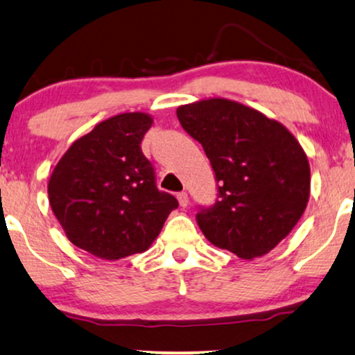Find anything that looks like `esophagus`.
<instances>
[{"label": "esophagus", "instance_id": "esophagus-1", "mask_svg": "<svg viewBox=\"0 0 355 355\" xmlns=\"http://www.w3.org/2000/svg\"><path fill=\"white\" fill-rule=\"evenodd\" d=\"M178 200H179V205L182 208H186L189 205V196L187 192H179L178 193Z\"/></svg>", "mask_w": 355, "mask_h": 355}]
</instances>
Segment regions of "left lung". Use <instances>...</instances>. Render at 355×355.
<instances>
[{"label": "left lung", "mask_w": 355, "mask_h": 355, "mask_svg": "<svg viewBox=\"0 0 355 355\" xmlns=\"http://www.w3.org/2000/svg\"><path fill=\"white\" fill-rule=\"evenodd\" d=\"M176 113L220 182L218 202L197 215L202 232L241 259L268 254L297 225L310 197V164L297 139L227 98L198 100Z\"/></svg>", "instance_id": "obj_1"}]
</instances>
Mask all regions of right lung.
Wrapping results in <instances>:
<instances>
[{
    "label": "right lung",
    "mask_w": 355,
    "mask_h": 355,
    "mask_svg": "<svg viewBox=\"0 0 355 355\" xmlns=\"http://www.w3.org/2000/svg\"><path fill=\"white\" fill-rule=\"evenodd\" d=\"M147 113L101 121L67 148L48 181V198L66 237L101 260L142 254L178 200L159 192L140 148L152 128Z\"/></svg>",
    "instance_id": "obj_1"
}]
</instances>
